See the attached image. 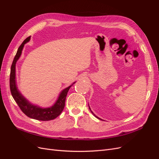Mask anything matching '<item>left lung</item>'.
I'll list each match as a JSON object with an SVG mask.
<instances>
[{
    "mask_svg": "<svg viewBox=\"0 0 159 159\" xmlns=\"http://www.w3.org/2000/svg\"><path fill=\"white\" fill-rule=\"evenodd\" d=\"M89 109H90V108H89ZM90 111H91V109H90ZM91 113H93V115H94V116H95V117H97V118H98V119H100V118H99L98 117H97V116H95V114H94V113H93L92 111H91ZM101 120H102V119H101Z\"/></svg>",
    "mask_w": 159,
    "mask_h": 159,
    "instance_id": "8db88e82",
    "label": "left lung"
}]
</instances>
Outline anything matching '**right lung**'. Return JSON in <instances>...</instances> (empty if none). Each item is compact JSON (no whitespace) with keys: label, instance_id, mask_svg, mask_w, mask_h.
Here are the masks:
<instances>
[{"label":"right lung","instance_id":"obj_1","mask_svg":"<svg viewBox=\"0 0 159 159\" xmlns=\"http://www.w3.org/2000/svg\"><path fill=\"white\" fill-rule=\"evenodd\" d=\"M30 36L23 41L22 44L19 46L16 54L13 60L12 64L11 69V75H10V89L11 91V94L14 99V101L18 104V107H20L22 111L25 113L28 117L40 121H50V120L54 119L57 117H58L63 111L65 107V102L66 99L67 93H68L70 85L68 88L64 89L60 94L58 99H57L56 103L48 108H41L36 105H32L28 101L23 97L21 93L19 92L17 89L15 81V67L17 60L20 57L22 50L23 49L24 45L26 42L30 40Z\"/></svg>","mask_w":159,"mask_h":159}]
</instances>
